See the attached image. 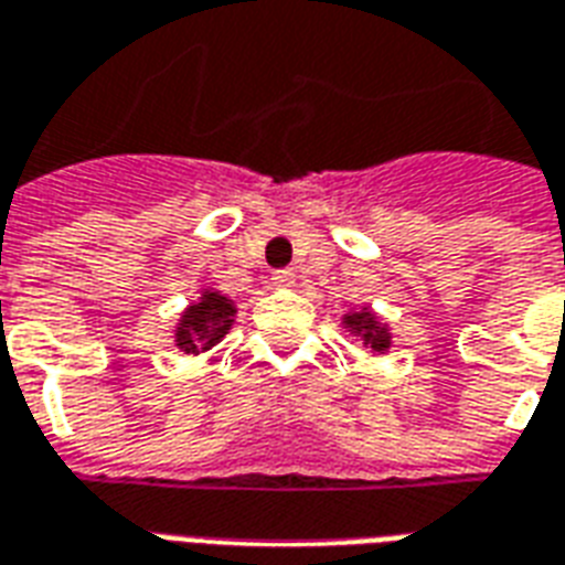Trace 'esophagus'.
<instances>
[{
    "mask_svg": "<svg viewBox=\"0 0 565 565\" xmlns=\"http://www.w3.org/2000/svg\"><path fill=\"white\" fill-rule=\"evenodd\" d=\"M296 275L290 269H278L271 271V287H294Z\"/></svg>",
    "mask_w": 565,
    "mask_h": 565,
    "instance_id": "34e87169",
    "label": "esophagus"
}]
</instances>
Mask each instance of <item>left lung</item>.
<instances>
[{
    "instance_id": "8db88e82",
    "label": "left lung",
    "mask_w": 565,
    "mask_h": 565,
    "mask_svg": "<svg viewBox=\"0 0 565 565\" xmlns=\"http://www.w3.org/2000/svg\"><path fill=\"white\" fill-rule=\"evenodd\" d=\"M341 323H344V329L350 335H356L359 341H362L371 353H377V356L380 353H386L388 347H392V332H388V326L383 323L367 305L347 311V315L341 317Z\"/></svg>"
}]
</instances>
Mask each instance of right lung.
I'll return each instance as SVG.
<instances>
[{
	"instance_id": "add662e5",
	"label": "right lung",
	"mask_w": 565,
	"mask_h": 565,
	"mask_svg": "<svg viewBox=\"0 0 565 565\" xmlns=\"http://www.w3.org/2000/svg\"><path fill=\"white\" fill-rule=\"evenodd\" d=\"M236 317V305L233 299L221 294V290H200L198 302H191L179 317L177 329V347L185 356H200L215 344H221V338L227 335L230 326Z\"/></svg>"
}]
</instances>
